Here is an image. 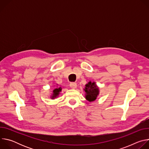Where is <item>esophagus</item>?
<instances>
[{
  "instance_id": "1",
  "label": "esophagus",
  "mask_w": 149,
  "mask_h": 149,
  "mask_svg": "<svg viewBox=\"0 0 149 149\" xmlns=\"http://www.w3.org/2000/svg\"><path fill=\"white\" fill-rule=\"evenodd\" d=\"M70 86L71 88L75 89L77 87V83L76 82H71L70 84Z\"/></svg>"
}]
</instances>
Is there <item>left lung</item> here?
<instances>
[{"label": "left lung", "instance_id": "left-lung-1", "mask_svg": "<svg viewBox=\"0 0 149 149\" xmlns=\"http://www.w3.org/2000/svg\"><path fill=\"white\" fill-rule=\"evenodd\" d=\"M84 91L86 93V98L90 102L95 101L99 94V88L95 82H88V84L86 85Z\"/></svg>", "mask_w": 149, "mask_h": 149}]
</instances>
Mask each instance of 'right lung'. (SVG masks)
<instances>
[{
    "mask_svg": "<svg viewBox=\"0 0 149 149\" xmlns=\"http://www.w3.org/2000/svg\"><path fill=\"white\" fill-rule=\"evenodd\" d=\"M61 90H62L61 87H57L56 88H55L53 90V93H52V95L51 96V98L54 99L55 98H56L59 95V93L61 91Z\"/></svg>",
    "mask_w": 149,
    "mask_h": 149,
    "instance_id": "add662e5",
    "label": "right lung"
}]
</instances>
